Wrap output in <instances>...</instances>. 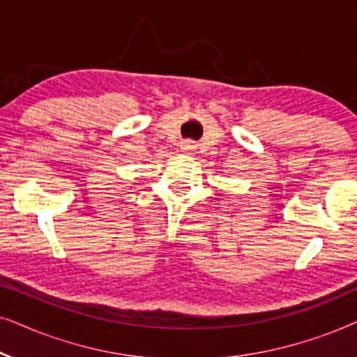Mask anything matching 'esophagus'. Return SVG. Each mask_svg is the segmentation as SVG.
I'll use <instances>...</instances> for the list:
<instances>
[{
  "mask_svg": "<svg viewBox=\"0 0 357 357\" xmlns=\"http://www.w3.org/2000/svg\"><path fill=\"white\" fill-rule=\"evenodd\" d=\"M195 149H197V146L193 144V141H183V143L180 144V151L185 154H193Z\"/></svg>",
  "mask_w": 357,
  "mask_h": 357,
  "instance_id": "1",
  "label": "esophagus"
}]
</instances>
